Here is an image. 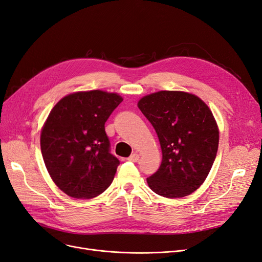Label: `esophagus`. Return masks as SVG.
Instances as JSON below:
<instances>
[{
  "instance_id": "34e87169",
  "label": "esophagus",
  "mask_w": 262,
  "mask_h": 262,
  "mask_svg": "<svg viewBox=\"0 0 262 262\" xmlns=\"http://www.w3.org/2000/svg\"><path fill=\"white\" fill-rule=\"evenodd\" d=\"M139 154H137V153H134V154H132L129 158H128V160L130 161V162H138L139 161Z\"/></svg>"
}]
</instances>
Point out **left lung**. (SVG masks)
I'll return each mask as SVG.
<instances>
[{
  "label": "left lung",
  "mask_w": 262,
  "mask_h": 262,
  "mask_svg": "<svg viewBox=\"0 0 262 262\" xmlns=\"http://www.w3.org/2000/svg\"><path fill=\"white\" fill-rule=\"evenodd\" d=\"M138 107L152 123L163 160L146 180L165 198H182L208 177L219 147V129L207 104L195 95L161 91L141 98Z\"/></svg>",
  "instance_id": "obj_1"
}]
</instances>
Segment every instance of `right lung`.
<instances>
[{"instance_id":"1","label":"right lung","mask_w":262,"mask_h":262,"mask_svg":"<svg viewBox=\"0 0 262 262\" xmlns=\"http://www.w3.org/2000/svg\"><path fill=\"white\" fill-rule=\"evenodd\" d=\"M122 101L99 90L63 97L50 112L40 136L43 162L63 192L92 199L112 184L118 158L110 153L105 122Z\"/></svg>"}]
</instances>
